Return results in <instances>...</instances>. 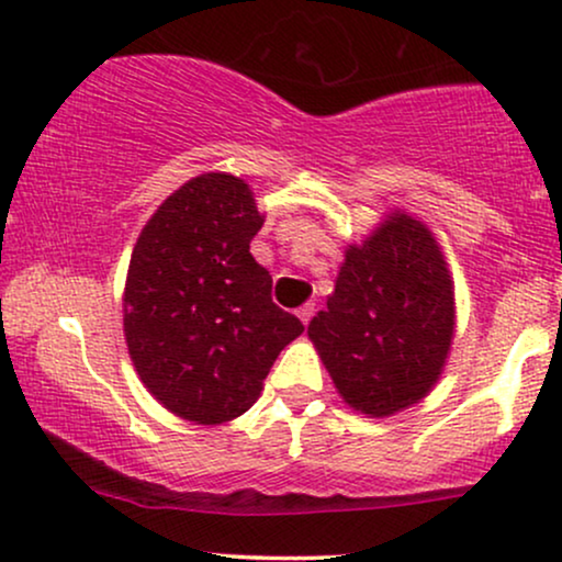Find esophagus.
<instances>
[{"label": "esophagus", "instance_id": "34e87169", "mask_svg": "<svg viewBox=\"0 0 562 562\" xmlns=\"http://www.w3.org/2000/svg\"><path fill=\"white\" fill-rule=\"evenodd\" d=\"M313 313H315V304L307 302V304H302L300 310H296V317H300V321H302L304 325H307L310 317H313Z\"/></svg>", "mask_w": 562, "mask_h": 562}]
</instances>
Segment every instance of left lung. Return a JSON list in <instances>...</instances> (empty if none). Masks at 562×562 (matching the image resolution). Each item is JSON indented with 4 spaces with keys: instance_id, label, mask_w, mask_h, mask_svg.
<instances>
[{
    "instance_id": "obj_1",
    "label": "left lung",
    "mask_w": 562,
    "mask_h": 562,
    "mask_svg": "<svg viewBox=\"0 0 562 562\" xmlns=\"http://www.w3.org/2000/svg\"><path fill=\"white\" fill-rule=\"evenodd\" d=\"M453 281L432 232L391 213L349 245L307 336L346 404L391 417L438 383L456 328Z\"/></svg>"
}]
</instances>
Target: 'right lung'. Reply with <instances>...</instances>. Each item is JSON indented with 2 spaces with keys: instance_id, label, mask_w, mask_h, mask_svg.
I'll use <instances>...</instances> for the list:
<instances>
[{
  "instance_id": "obj_1",
  "label": "right lung",
  "mask_w": 562,
  "mask_h": 562,
  "mask_svg": "<svg viewBox=\"0 0 562 562\" xmlns=\"http://www.w3.org/2000/svg\"><path fill=\"white\" fill-rule=\"evenodd\" d=\"M262 216L239 177L211 171L171 192L137 237L124 338L137 375L177 417L221 425L255 404L300 317L270 300L249 241Z\"/></svg>"
}]
</instances>
